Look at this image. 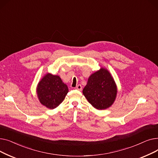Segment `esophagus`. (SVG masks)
<instances>
[{"label": "esophagus", "mask_w": 158, "mask_h": 158, "mask_svg": "<svg viewBox=\"0 0 158 158\" xmlns=\"http://www.w3.org/2000/svg\"><path fill=\"white\" fill-rule=\"evenodd\" d=\"M75 89H77V90H79V91H81L82 90V86L81 85H78L76 88H75Z\"/></svg>", "instance_id": "esophagus-1"}]
</instances>
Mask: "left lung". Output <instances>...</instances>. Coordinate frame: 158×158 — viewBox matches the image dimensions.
Returning <instances> with one entry per match:
<instances>
[{
    "mask_svg": "<svg viewBox=\"0 0 158 158\" xmlns=\"http://www.w3.org/2000/svg\"><path fill=\"white\" fill-rule=\"evenodd\" d=\"M82 94L95 109L103 110L114 103L117 86L110 72L101 67L89 77Z\"/></svg>",
    "mask_w": 158,
    "mask_h": 158,
    "instance_id": "1",
    "label": "left lung"
}]
</instances>
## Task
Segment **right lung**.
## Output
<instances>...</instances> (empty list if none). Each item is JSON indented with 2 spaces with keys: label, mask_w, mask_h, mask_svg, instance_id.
Returning <instances> with one entry per match:
<instances>
[{
  "label": "right lung",
  "mask_w": 158,
  "mask_h": 158,
  "mask_svg": "<svg viewBox=\"0 0 158 158\" xmlns=\"http://www.w3.org/2000/svg\"><path fill=\"white\" fill-rule=\"evenodd\" d=\"M69 92L67 85L59 76L47 73L37 85L36 94L39 101L48 109L53 110L59 106Z\"/></svg>",
  "instance_id": "obj_1"
}]
</instances>
